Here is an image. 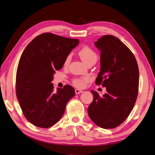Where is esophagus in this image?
I'll list each match as a JSON object with an SVG mask.
<instances>
[{"label":"esophagus","mask_w":155,"mask_h":155,"mask_svg":"<svg viewBox=\"0 0 155 155\" xmlns=\"http://www.w3.org/2000/svg\"><path fill=\"white\" fill-rule=\"evenodd\" d=\"M75 93H76V94H79V93H83V91L81 90V89L77 88V89H75Z\"/></svg>","instance_id":"34e87169"}]
</instances>
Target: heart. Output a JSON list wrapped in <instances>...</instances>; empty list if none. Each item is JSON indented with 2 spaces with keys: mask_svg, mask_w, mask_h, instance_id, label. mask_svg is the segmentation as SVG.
<instances>
[{
  "mask_svg": "<svg viewBox=\"0 0 155 155\" xmlns=\"http://www.w3.org/2000/svg\"><path fill=\"white\" fill-rule=\"evenodd\" d=\"M78 55H79L81 59L83 62L85 64H88V62H92V61H95L96 62L97 60V55L95 52L93 51L92 48H91L88 46H84L81 49L78 51ZM71 55H69L65 59L64 64H68L70 61ZM88 81V78H75L72 80L73 84L75 86L78 87V88H83L86 85V83Z\"/></svg>",
  "mask_w": 155,
  "mask_h": 155,
  "instance_id": "heart-1",
  "label": "heart"
}]
</instances>
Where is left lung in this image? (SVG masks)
Segmentation results:
<instances>
[{
	"label": "left lung",
	"mask_w": 155,
	"mask_h": 155,
	"mask_svg": "<svg viewBox=\"0 0 155 155\" xmlns=\"http://www.w3.org/2000/svg\"><path fill=\"white\" fill-rule=\"evenodd\" d=\"M100 51V71L95 84L105 87L100 97L91 91L93 100L88 109L91 120L100 128H114L126 120L136 103L139 70L136 59L118 38L104 35L95 43Z\"/></svg>",
	"instance_id": "obj_1"
}]
</instances>
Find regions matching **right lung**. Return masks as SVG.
<instances>
[{
  "label": "right lung",
  "instance_id": "add662e5",
  "mask_svg": "<svg viewBox=\"0 0 155 155\" xmlns=\"http://www.w3.org/2000/svg\"><path fill=\"white\" fill-rule=\"evenodd\" d=\"M79 41L43 33L30 42L21 54L16 74V95L25 118L33 125L49 128L64 114L75 95L72 86L53 90V74Z\"/></svg>",
  "mask_w": 155,
  "mask_h": 155
}]
</instances>
